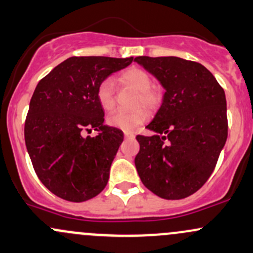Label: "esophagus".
Segmentation results:
<instances>
[{
	"label": "esophagus",
	"instance_id": "esophagus-1",
	"mask_svg": "<svg viewBox=\"0 0 253 253\" xmlns=\"http://www.w3.org/2000/svg\"><path fill=\"white\" fill-rule=\"evenodd\" d=\"M124 134H125V137H126V138H134V133H132V132H125L124 133Z\"/></svg>",
	"mask_w": 253,
	"mask_h": 253
}]
</instances>
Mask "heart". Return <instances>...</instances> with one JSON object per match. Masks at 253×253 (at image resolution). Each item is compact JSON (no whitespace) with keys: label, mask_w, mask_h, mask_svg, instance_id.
Instances as JSON below:
<instances>
[{"label":"heart","mask_w":253,"mask_h":253,"mask_svg":"<svg viewBox=\"0 0 253 253\" xmlns=\"http://www.w3.org/2000/svg\"><path fill=\"white\" fill-rule=\"evenodd\" d=\"M120 80L124 85L128 86L138 92L134 105H143L146 109L155 110L162 102V93L160 88L151 86V76L146 71L139 67H132L122 72ZM97 99L101 107L105 110H112L115 107V86L114 80L108 78L103 80L97 87ZM148 119V113L144 108L126 112V110H115L108 116L107 121L110 126L120 128L122 131H132Z\"/></svg>","instance_id":"b5f03b06"}]
</instances>
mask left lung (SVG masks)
Returning a JSON list of instances; mask_svg holds the SVG:
<instances>
[{"label": "left lung", "instance_id": "obj_1", "mask_svg": "<svg viewBox=\"0 0 253 253\" xmlns=\"http://www.w3.org/2000/svg\"><path fill=\"white\" fill-rule=\"evenodd\" d=\"M165 87L162 105L137 135L135 168L146 188L165 199L191 196L209 179L228 135L223 88L203 65L175 56H138Z\"/></svg>", "mask_w": 253, "mask_h": 253}]
</instances>
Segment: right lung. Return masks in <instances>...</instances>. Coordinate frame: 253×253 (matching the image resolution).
I'll return each mask as SVG.
<instances>
[{
	"label": "right lung",
	"mask_w": 253,
	"mask_h": 253,
	"mask_svg": "<svg viewBox=\"0 0 253 253\" xmlns=\"http://www.w3.org/2000/svg\"><path fill=\"white\" fill-rule=\"evenodd\" d=\"M132 61L69 57L36 86L25 121V143L42 184L60 198L85 202L107 186L124 133L104 125L97 87ZM92 128L99 132L96 137L82 135Z\"/></svg>",
	"instance_id": "right-lung-1"
}]
</instances>
